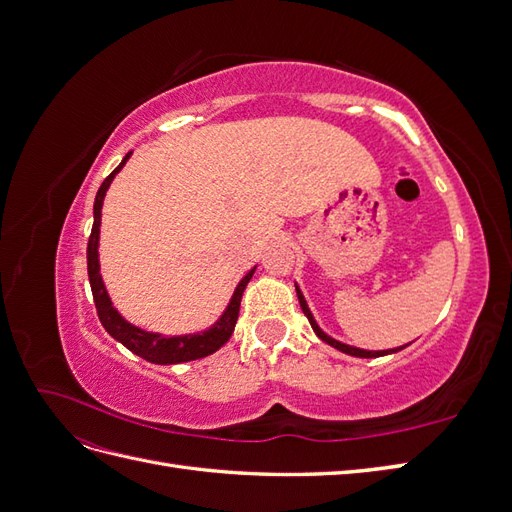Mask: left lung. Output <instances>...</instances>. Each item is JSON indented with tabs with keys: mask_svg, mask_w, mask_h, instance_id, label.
I'll list each match as a JSON object with an SVG mask.
<instances>
[{
	"mask_svg": "<svg viewBox=\"0 0 512 512\" xmlns=\"http://www.w3.org/2000/svg\"><path fill=\"white\" fill-rule=\"evenodd\" d=\"M297 297H299V303H301V309H303V314L307 316V320H309V324H312V329L316 331V335L322 339V342H327L329 346H333V348H337V350H342V352H346V354H352V356H361V359H371V356H384V354H391V352H397V350H401V348H406V346H401V348H395V350H380V352H371V350H361V348H352V346H346V344H342V342H337V339H333V337H329L327 333H324L318 324H316V320H314V316H312V312H309V307H307V303H305V299H303V294H301V290L297 288Z\"/></svg>",
	"mask_w": 512,
	"mask_h": 512,
	"instance_id": "8db88e82",
	"label": "left lung"
}]
</instances>
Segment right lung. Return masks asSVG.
<instances>
[{
    "instance_id": "1",
    "label": "right lung",
    "mask_w": 512,
    "mask_h": 512,
    "mask_svg": "<svg viewBox=\"0 0 512 512\" xmlns=\"http://www.w3.org/2000/svg\"><path fill=\"white\" fill-rule=\"evenodd\" d=\"M130 153L121 160V164L108 175L100 190L96 194V203H94V226H91V235L87 241V273H89V284H91V294H94V303H96V312L102 322V327L108 331V335H113L117 342H121L128 350L141 356V359L156 363V365H175V363H185V361H196L203 359V356L213 354L215 350H220L235 331V324L239 318V307H241V297L247 282L252 280V275L256 267L247 273L241 284L237 286L235 294H232L230 305L226 307V312L222 318L213 324V327L205 333L198 335H181V337H164L158 333H147L138 327H132L130 322L123 320L117 309L113 307L111 299H108L106 288L102 284V275H100V262H98V237H100V215H102V200L104 194L111 185L113 177L123 168V164L128 162Z\"/></svg>"
}]
</instances>
